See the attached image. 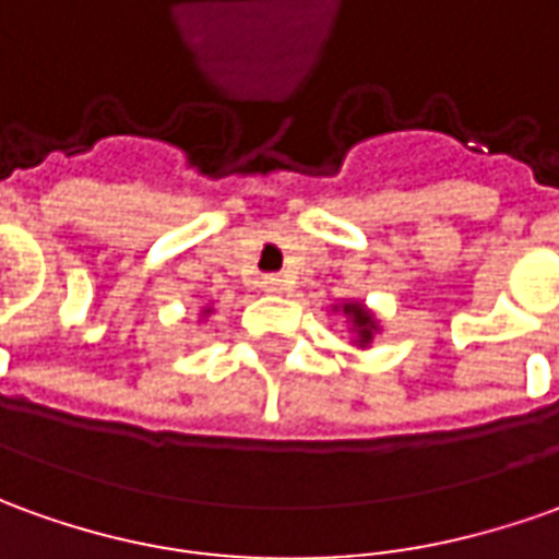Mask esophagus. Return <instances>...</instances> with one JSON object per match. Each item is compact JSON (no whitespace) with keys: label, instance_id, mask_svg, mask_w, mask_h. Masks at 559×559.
<instances>
[{"label":"esophagus","instance_id":"esophagus-1","mask_svg":"<svg viewBox=\"0 0 559 559\" xmlns=\"http://www.w3.org/2000/svg\"><path fill=\"white\" fill-rule=\"evenodd\" d=\"M263 290L265 294H290V281L281 278V275H269V278H263Z\"/></svg>","mask_w":559,"mask_h":559}]
</instances>
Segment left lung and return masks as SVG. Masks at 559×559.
Segmentation results:
<instances>
[{
  "mask_svg": "<svg viewBox=\"0 0 559 559\" xmlns=\"http://www.w3.org/2000/svg\"><path fill=\"white\" fill-rule=\"evenodd\" d=\"M330 309L336 311V314H343L345 324H348V333H352V345L358 352L373 348V340L382 333V324H379L376 311L367 309V302H360V299H343V302H336Z\"/></svg>",
  "mask_w": 559,
  "mask_h": 559,
  "instance_id": "left-lung-1",
  "label": "left lung"
}]
</instances>
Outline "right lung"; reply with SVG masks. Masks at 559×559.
Wrapping results in <instances>:
<instances>
[{
  "mask_svg": "<svg viewBox=\"0 0 559 559\" xmlns=\"http://www.w3.org/2000/svg\"><path fill=\"white\" fill-rule=\"evenodd\" d=\"M211 314H214V306L207 302V306H201V318H199V321H207Z\"/></svg>",
  "mask_w": 559,
  "mask_h": 559,
  "instance_id": "right-lung-1",
  "label": "right lung"
}]
</instances>
